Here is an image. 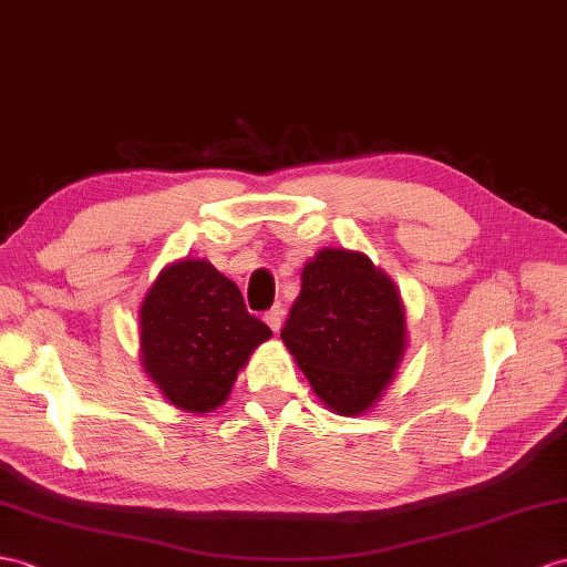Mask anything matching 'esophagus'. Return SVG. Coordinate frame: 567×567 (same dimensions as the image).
I'll use <instances>...</instances> for the list:
<instances>
[{
    "label": "esophagus",
    "mask_w": 567,
    "mask_h": 567,
    "mask_svg": "<svg viewBox=\"0 0 567 567\" xmlns=\"http://www.w3.org/2000/svg\"><path fill=\"white\" fill-rule=\"evenodd\" d=\"M284 315H286V310H284L281 302H276V306L265 315V322L271 327V331H279V329H281Z\"/></svg>",
    "instance_id": "esophagus-1"
}]
</instances>
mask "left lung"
Masks as SVG:
<instances>
[{
  "label": "left lung",
  "mask_w": 567,
  "mask_h": 567,
  "mask_svg": "<svg viewBox=\"0 0 567 567\" xmlns=\"http://www.w3.org/2000/svg\"><path fill=\"white\" fill-rule=\"evenodd\" d=\"M281 339L329 411L361 416L404 361V302L368 255L324 247L300 271V296Z\"/></svg>",
  "instance_id": "left-lung-1"
}]
</instances>
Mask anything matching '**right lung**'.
Here are the masks:
<instances>
[{
    "instance_id": "obj_1",
    "label": "right lung",
    "mask_w": 567,
    "mask_h": 567,
    "mask_svg": "<svg viewBox=\"0 0 567 567\" xmlns=\"http://www.w3.org/2000/svg\"><path fill=\"white\" fill-rule=\"evenodd\" d=\"M271 329L245 310L240 288L209 259L171 261L140 306V361L177 409L224 406L238 372Z\"/></svg>"
}]
</instances>
